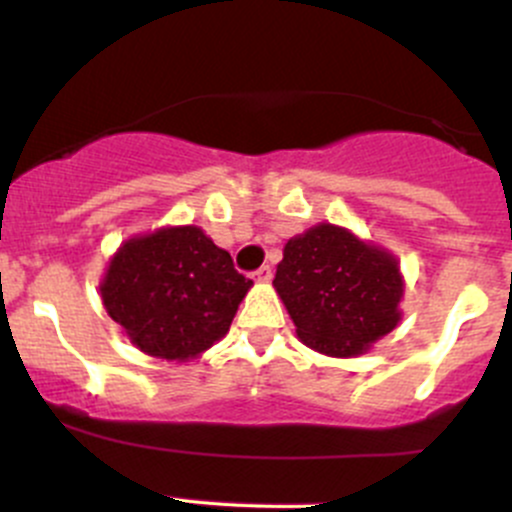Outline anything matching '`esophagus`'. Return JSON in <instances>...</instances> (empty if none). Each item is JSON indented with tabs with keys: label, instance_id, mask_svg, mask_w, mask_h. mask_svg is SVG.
<instances>
[{
	"label": "esophagus",
	"instance_id": "esophagus-1",
	"mask_svg": "<svg viewBox=\"0 0 512 512\" xmlns=\"http://www.w3.org/2000/svg\"><path fill=\"white\" fill-rule=\"evenodd\" d=\"M252 277H255L257 282H270L272 280V267L270 265H262L260 270L252 272Z\"/></svg>",
	"mask_w": 512,
	"mask_h": 512
}]
</instances>
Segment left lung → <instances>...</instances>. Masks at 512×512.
<instances>
[{
    "mask_svg": "<svg viewBox=\"0 0 512 512\" xmlns=\"http://www.w3.org/2000/svg\"><path fill=\"white\" fill-rule=\"evenodd\" d=\"M275 287L299 339L322 354H361L401 317L404 282L394 257L334 225L287 242Z\"/></svg>",
    "mask_w": 512,
    "mask_h": 512,
    "instance_id": "1",
    "label": "left lung"
}]
</instances>
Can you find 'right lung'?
<instances>
[{"label":"right lung","instance_id":"right-lung-1","mask_svg":"<svg viewBox=\"0 0 512 512\" xmlns=\"http://www.w3.org/2000/svg\"><path fill=\"white\" fill-rule=\"evenodd\" d=\"M250 285L230 252L185 225L128 240L108 265L101 297L141 352L183 361L225 337Z\"/></svg>","mask_w":512,"mask_h":512}]
</instances>
